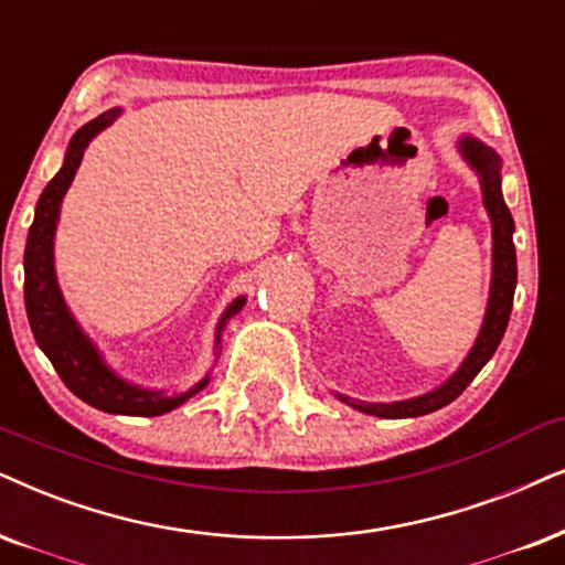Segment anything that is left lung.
<instances>
[{"label": "left lung", "instance_id": "8db88e82", "mask_svg": "<svg viewBox=\"0 0 565 565\" xmlns=\"http://www.w3.org/2000/svg\"><path fill=\"white\" fill-rule=\"evenodd\" d=\"M461 159L469 163L480 180L482 190V205L490 216L492 226V276H490V297L488 307H484V318L477 333L472 349L463 356V362L456 367V373L440 383L438 388L427 391L423 396L404 398V402H360V398L335 394L339 402H344L352 409L362 414H373V417L385 419H402V417H423V414L438 412L446 404H451L456 396L475 381V375L488 365V360L495 354L498 344H501L505 326H509L511 307H513V291H516V249H513V218L509 205L503 200L501 190V156L484 146L482 140L463 135L456 142Z\"/></svg>", "mask_w": 565, "mask_h": 565}]
</instances>
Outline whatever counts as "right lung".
Segmentation results:
<instances>
[{
  "instance_id": "add662e5",
  "label": "right lung",
  "mask_w": 565,
  "mask_h": 565,
  "mask_svg": "<svg viewBox=\"0 0 565 565\" xmlns=\"http://www.w3.org/2000/svg\"><path fill=\"white\" fill-rule=\"evenodd\" d=\"M122 114V109H109L83 125L73 138H70L67 153H64L62 169L56 171L54 180L46 184L41 192L39 203H35V216L31 230H28L25 242V312L28 323H31L35 344L41 352L49 356L56 373L77 398L90 404L93 409H102L109 414H130V417H159L177 406H182L188 398H192L205 385L211 383V373L200 377L195 385L188 391H177V394H167L163 388H142L138 383L125 381L122 375L114 373L98 347L93 344L90 335L83 331L73 312H70L67 302H64L60 281H56L54 268V237L56 224H60L62 200L67 195L70 184H73L77 167H81L85 148L98 132H104L114 119ZM247 297L242 295L230 302V307L221 316L216 326V356L221 344V331H224L226 320L237 316L245 307Z\"/></svg>"
}]
</instances>
